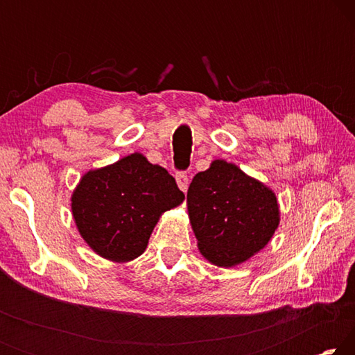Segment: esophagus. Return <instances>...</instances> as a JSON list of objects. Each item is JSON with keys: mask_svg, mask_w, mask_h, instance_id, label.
Returning a JSON list of instances; mask_svg holds the SVG:
<instances>
[{"mask_svg": "<svg viewBox=\"0 0 355 355\" xmlns=\"http://www.w3.org/2000/svg\"><path fill=\"white\" fill-rule=\"evenodd\" d=\"M175 180H177V184H178L180 189H182L183 192L188 191V186H189L188 173H186V172H178L177 175H175Z\"/></svg>", "mask_w": 355, "mask_h": 355, "instance_id": "obj_1", "label": "esophagus"}]
</instances>
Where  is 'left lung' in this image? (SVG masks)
I'll return each instance as SVG.
<instances>
[{
  "mask_svg": "<svg viewBox=\"0 0 355 355\" xmlns=\"http://www.w3.org/2000/svg\"><path fill=\"white\" fill-rule=\"evenodd\" d=\"M186 199L200 254L220 268L260 252L280 222L272 189L224 159L192 178Z\"/></svg>",
  "mask_w": 355,
  "mask_h": 355,
  "instance_id": "8db88e82",
  "label": "left lung"
}]
</instances>
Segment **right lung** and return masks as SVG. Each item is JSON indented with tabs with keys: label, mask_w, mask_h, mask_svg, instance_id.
Wrapping results in <instances>:
<instances>
[{
	"label": "right lung",
	"mask_w": 355,
	"mask_h": 355,
	"mask_svg": "<svg viewBox=\"0 0 355 355\" xmlns=\"http://www.w3.org/2000/svg\"><path fill=\"white\" fill-rule=\"evenodd\" d=\"M184 194L164 167L131 153L84 173L71 194L78 232L95 254L125 263L146 250L156 222Z\"/></svg>",
	"instance_id": "right-lung-1"
}]
</instances>
